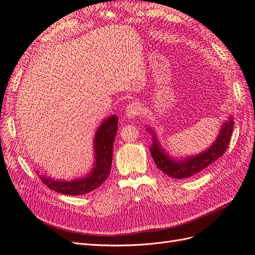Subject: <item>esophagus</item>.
<instances>
[{"label":"esophagus","mask_w":255,"mask_h":255,"mask_svg":"<svg viewBox=\"0 0 255 255\" xmlns=\"http://www.w3.org/2000/svg\"><path fill=\"white\" fill-rule=\"evenodd\" d=\"M141 106L137 104V103H131L129 104L126 109H125V114H126V118L128 119H133L135 118L136 115H139L141 113Z\"/></svg>","instance_id":"1"}]
</instances>
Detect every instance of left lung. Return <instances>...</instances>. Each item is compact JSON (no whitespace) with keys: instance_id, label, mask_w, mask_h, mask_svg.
<instances>
[{"instance_id":"obj_1","label":"left lung","mask_w":255,"mask_h":255,"mask_svg":"<svg viewBox=\"0 0 255 255\" xmlns=\"http://www.w3.org/2000/svg\"><path fill=\"white\" fill-rule=\"evenodd\" d=\"M233 127H234V119L230 115L229 120L222 123L219 134L207 149L201 151L200 154L181 158L170 156L169 152L161 147L155 130L151 127H146V130L152 137V143L149 147L150 154L158 169L166 175L177 179L190 177L206 169L224 154L229 146Z\"/></svg>"}]
</instances>
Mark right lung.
Segmentation results:
<instances>
[{
  "instance_id": "add662e5",
  "label": "right lung",
  "mask_w": 255,
  "mask_h": 255,
  "mask_svg": "<svg viewBox=\"0 0 255 255\" xmlns=\"http://www.w3.org/2000/svg\"><path fill=\"white\" fill-rule=\"evenodd\" d=\"M118 132V118L116 115L109 116L100 124L94 136V165L92 170L84 176L71 180H61L48 177L40 174L39 178L48 188L67 195H83L95 190L105 183L111 171L113 143Z\"/></svg>"
}]
</instances>
